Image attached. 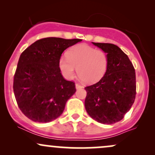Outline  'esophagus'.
<instances>
[{"label":"esophagus","mask_w":155,"mask_h":155,"mask_svg":"<svg viewBox=\"0 0 155 155\" xmlns=\"http://www.w3.org/2000/svg\"><path fill=\"white\" fill-rule=\"evenodd\" d=\"M83 87L81 86V85L79 84H76V90H79V89H81Z\"/></svg>","instance_id":"obj_1"}]
</instances>
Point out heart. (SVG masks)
I'll list each match as a JSON object with an SVG mask.
<instances>
[{
	"mask_svg": "<svg viewBox=\"0 0 155 155\" xmlns=\"http://www.w3.org/2000/svg\"><path fill=\"white\" fill-rule=\"evenodd\" d=\"M108 65V57L104 51L84 44L71 48L67 56H61L59 60L60 71L65 79H73L77 70L79 79L87 84L102 79Z\"/></svg>",
	"mask_w": 155,
	"mask_h": 155,
	"instance_id": "1",
	"label": "heart"
}]
</instances>
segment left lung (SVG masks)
I'll list each match as a JSON object with an SVG mask.
<instances>
[{"instance_id": "8db88e82", "label": "left lung", "mask_w": 155, "mask_h": 155, "mask_svg": "<svg viewBox=\"0 0 155 155\" xmlns=\"http://www.w3.org/2000/svg\"><path fill=\"white\" fill-rule=\"evenodd\" d=\"M108 57L107 71L98 82L86 87L85 109L102 124L120 122L136 98V73L127 55L113 44L94 43Z\"/></svg>"}]
</instances>
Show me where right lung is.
I'll return each instance as SVG.
<instances>
[{
    "label": "right lung",
    "instance_id": "add662e5",
    "mask_svg": "<svg viewBox=\"0 0 155 155\" xmlns=\"http://www.w3.org/2000/svg\"><path fill=\"white\" fill-rule=\"evenodd\" d=\"M81 39L49 37L32 44L21 54L14 77L19 109L33 122H51L63 114L76 92L75 84L62 76L59 60L67 48Z\"/></svg>",
    "mask_w": 155,
    "mask_h": 155
}]
</instances>
